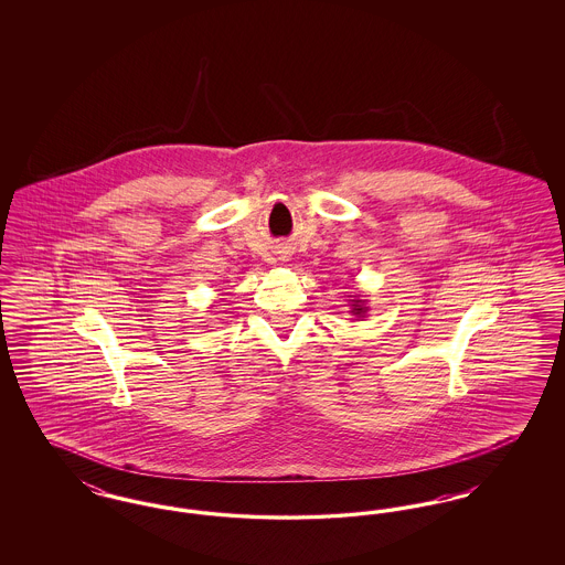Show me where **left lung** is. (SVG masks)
<instances>
[{
    "instance_id": "obj_1",
    "label": "left lung",
    "mask_w": 565,
    "mask_h": 565,
    "mask_svg": "<svg viewBox=\"0 0 565 565\" xmlns=\"http://www.w3.org/2000/svg\"><path fill=\"white\" fill-rule=\"evenodd\" d=\"M366 311H369V307H366V300L353 298V305H351V313H353L355 318H364V316H366Z\"/></svg>"
}]
</instances>
